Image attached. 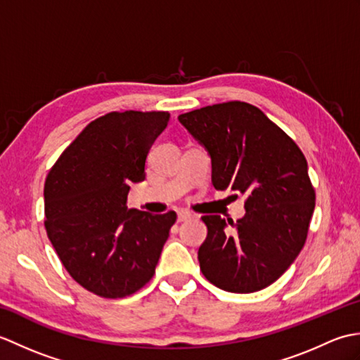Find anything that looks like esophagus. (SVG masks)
<instances>
[{"mask_svg": "<svg viewBox=\"0 0 360 360\" xmlns=\"http://www.w3.org/2000/svg\"><path fill=\"white\" fill-rule=\"evenodd\" d=\"M192 218H193V215L187 210H179L178 212V223H184V221L192 219Z\"/></svg>", "mask_w": 360, "mask_h": 360, "instance_id": "34e87169", "label": "esophagus"}]
</instances>
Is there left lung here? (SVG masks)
Here are the masks:
<instances>
[{
	"label": "left lung",
	"mask_w": 360,
	"mask_h": 360,
	"mask_svg": "<svg viewBox=\"0 0 360 360\" xmlns=\"http://www.w3.org/2000/svg\"><path fill=\"white\" fill-rule=\"evenodd\" d=\"M212 158V184L246 196L233 223L204 215L201 272L227 292L249 294L278 280L300 254L316 207V190L298 145L257 106L224 102L181 114Z\"/></svg>",
	"instance_id": "obj_1"
}]
</instances>
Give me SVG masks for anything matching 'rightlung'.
<instances>
[{
	"mask_svg": "<svg viewBox=\"0 0 360 360\" xmlns=\"http://www.w3.org/2000/svg\"><path fill=\"white\" fill-rule=\"evenodd\" d=\"M170 114L112 111L70 143L44 182V229L68 274L89 292L124 298L153 278L176 212L127 209L131 182Z\"/></svg>",
	"mask_w": 360,
	"mask_h": 360,
	"instance_id": "1",
	"label": "right lung"
}]
</instances>
